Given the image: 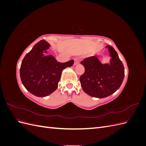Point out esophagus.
I'll list each match as a JSON object with an SVG mask.
<instances>
[{
	"instance_id": "esophagus-1",
	"label": "esophagus",
	"mask_w": 146,
	"mask_h": 146,
	"mask_svg": "<svg viewBox=\"0 0 146 146\" xmlns=\"http://www.w3.org/2000/svg\"><path fill=\"white\" fill-rule=\"evenodd\" d=\"M79 63H80V61H79L78 59L76 58L74 60V66H76V65L78 64Z\"/></svg>"
}]
</instances>
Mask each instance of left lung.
Masks as SVG:
<instances>
[{
  "label": "left lung",
  "instance_id": "8db88e82",
  "mask_svg": "<svg viewBox=\"0 0 146 146\" xmlns=\"http://www.w3.org/2000/svg\"><path fill=\"white\" fill-rule=\"evenodd\" d=\"M111 57L110 62L102 64L95 56L82 61L85 73L80 78L83 91L97 98H105L115 92L122 85L124 78V67L116 50L105 46Z\"/></svg>",
  "mask_w": 146,
  "mask_h": 146
}]
</instances>
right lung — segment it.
Segmentation results:
<instances>
[{"instance_id":"obj_1","label":"right lung","mask_w":146,"mask_h":146,"mask_svg":"<svg viewBox=\"0 0 146 146\" xmlns=\"http://www.w3.org/2000/svg\"><path fill=\"white\" fill-rule=\"evenodd\" d=\"M50 45L41 40L25 56L20 68L23 85L35 96L46 97L58 87L63 70L74 64V60L59 63L52 55H45Z\"/></svg>"}]
</instances>
